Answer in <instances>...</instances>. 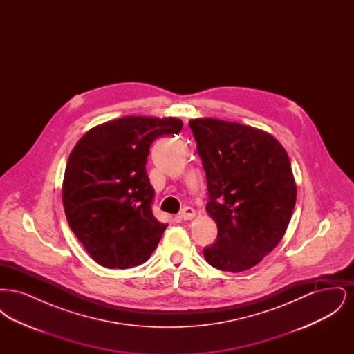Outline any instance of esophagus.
Returning a JSON list of instances; mask_svg holds the SVG:
<instances>
[{"label": "esophagus", "mask_w": 354, "mask_h": 354, "mask_svg": "<svg viewBox=\"0 0 354 354\" xmlns=\"http://www.w3.org/2000/svg\"><path fill=\"white\" fill-rule=\"evenodd\" d=\"M195 215H196V212H195V209L191 208V207H185V208L179 212V218L183 220L194 219Z\"/></svg>", "instance_id": "1"}]
</instances>
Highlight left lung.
<instances>
[{
    "label": "left lung",
    "instance_id": "left-lung-1",
    "mask_svg": "<svg viewBox=\"0 0 354 354\" xmlns=\"http://www.w3.org/2000/svg\"><path fill=\"white\" fill-rule=\"evenodd\" d=\"M207 178V212L218 237L203 250L209 266L243 272L280 243L296 203L286 149L272 135L220 119L189 120Z\"/></svg>",
    "mask_w": 354,
    "mask_h": 354
}]
</instances>
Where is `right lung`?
<instances>
[{"instance_id":"add662e5","label":"right lung","mask_w":354,"mask_h":354,"mask_svg":"<svg viewBox=\"0 0 354 354\" xmlns=\"http://www.w3.org/2000/svg\"><path fill=\"white\" fill-rule=\"evenodd\" d=\"M180 119L123 117L93 127L68 159L62 202L68 225L102 267L143 264L169 224L152 214L146 172L152 142L178 134Z\"/></svg>"}]
</instances>
